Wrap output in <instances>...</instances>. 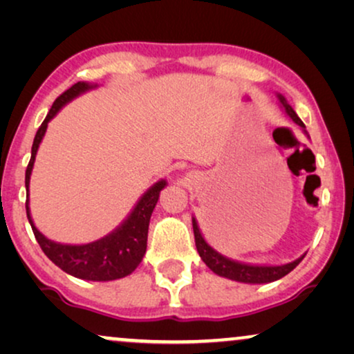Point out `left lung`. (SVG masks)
I'll use <instances>...</instances> for the list:
<instances>
[{
    "mask_svg": "<svg viewBox=\"0 0 354 354\" xmlns=\"http://www.w3.org/2000/svg\"><path fill=\"white\" fill-rule=\"evenodd\" d=\"M279 98H280V101H282L287 114L293 119V122L304 129L303 120L298 118L297 113L292 109V106L287 104V101H285L283 96L279 95ZM193 232H195V243H196L198 253H200L201 259L205 261V264L207 266V268H209L212 272H216L217 275L236 280V282H245V283L274 282V280L282 279L283 275L292 272V270L297 268V266L301 263L304 258V256H301V258L293 261V263H288L283 266H248V264L235 263V261H232L229 258H224V256L217 253V251L212 250L211 246L206 243L205 239H203L200 229H198V224L195 219H193Z\"/></svg>",
    "mask_w": 354,
    "mask_h": 354,
    "instance_id": "8db88e82",
    "label": "left lung"
}]
</instances>
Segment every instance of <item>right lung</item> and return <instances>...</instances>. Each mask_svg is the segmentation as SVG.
I'll list each match as a JSON object with an SVG mask.
<instances>
[{
	"label": "right lung",
	"mask_w": 354,
	"mask_h": 354,
	"mask_svg": "<svg viewBox=\"0 0 354 354\" xmlns=\"http://www.w3.org/2000/svg\"><path fill=\"white\" fill-rule=\"evenodd\" d=\"M91 86L84 82H77L72 85L69 90L59 95L53 103L50 113L46 114L45 120H43L40 129L37 130L35 140L32 145V158L28 161L27 171H26V187L28 193V180H30V174L33 167V161H35V154L40 145L43 135L46 132L48 122L55 118L57 111L64 106L67 101L75 98L82 91L88 90ZM166 187V182L161 180L149 188V190L142 196L138 205L135 206L132 214L129 219L119 227L113 234L104 236L98 241L88 245H61L55 243V241L48 240L43 236L37 227L33 225L30 219V212H28V200L27 205V217L30 222L33 235L40 245L48 258L55 263L57 268H61L64 272L74 275L77 279L85 280H115L122 279L125 275L132 274L137 266L142 263L145 251H147V240H148V225L149 219H151V212L156 206L159 192ZM28 198V195H27Z\"/></svg>",
	"instance_id": "right-lung-1"
}]
</instances>
